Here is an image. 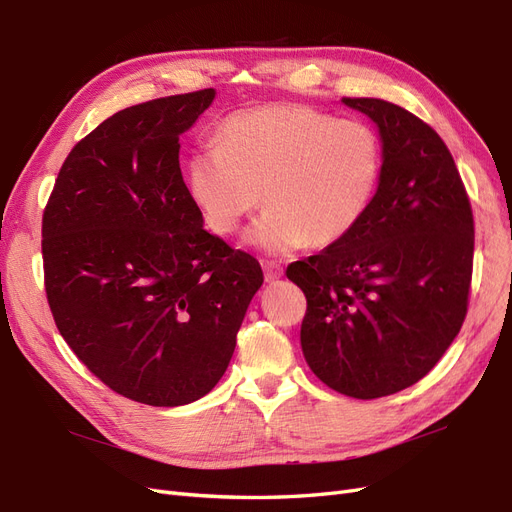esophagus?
Returning a JSON list of instances; mask_svg holds the SVG:
<instances>
[{"label": "esophagus", "mask_w": 512, "mask_h": 512, "mask_svg": "<svg viewBox=\"0 0 512 512\" xmlns=\"http://www.w3.org/2000/svg\"><path fill=\"white\" fill-rule=\"evenodd\" d=\"M263 274H266L268 283H274V280L283 276V268H280L276 261H266V263H263Z\"/></svg>", "instance_id": "esophagus-1"}]
</instances>
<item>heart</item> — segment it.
Wrapping results in <instances>:
<instances>
[{"mask_svg":"<svg viewBox=\"0 0 512 512\" xmlns=\"http://www.w3.org/2000/svg\"><path fill=\"white\" fill-rule=\"evenodd\" d=\"M383 170L376 131L302 104L238 110L217 142L187 159V189L208 229L234 234L268 202L242 242L266 255H289L306 242L344 240L366 217Z\"/></svg>","mask_w":512,"mask_h":512,"instance_id":"obj_1","label":"heart"}]
</instances>
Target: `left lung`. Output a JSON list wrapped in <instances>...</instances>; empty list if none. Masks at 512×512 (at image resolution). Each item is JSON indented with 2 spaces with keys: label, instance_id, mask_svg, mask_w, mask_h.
I'll list each match as a JSON object with an SVG mask.
<instances>
[{
  "label": "left lung",
  "instance_id": "8db88e82",
  "mask_svg": "<svg viewBox=\"0 0 512 512\" xmlns=\"http://www.w3.org/2000/svg\"><path fill=\"white\" fill-rule=\"evenodd\" d=\"M376 125L383 170L366 217L344 240L295 261L308 300L302 353L338 393L374 400L430 372L468 310L474 221L447 144L408 110L342 97Z\"/></svg>",
  "mask_w": 512,
  "mask_h": 512
}]
</instances>
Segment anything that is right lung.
<instances>
[{"label": "right lung", "instance_id": "add662e5", "mask_svg": "<svg viewBox=\"0 0 512 512\" xmlns=\"http://www.w3.org/2000/svg\"><path fill=\"white\" fill-rule=\"evenodd\" d=\"M214 89L112 114L65 159L42 219L46 295L63 340L102 383L183 406L221 381L263 283L259 261L208 234L178 138Z\"/></svg>", "mask_w": 512, "mask_h": 512}]
</instances>
